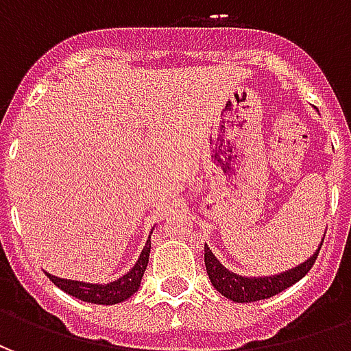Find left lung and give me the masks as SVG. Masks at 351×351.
<instances>
[{"label": "left lung", "instance_id": "1", "mask_svg": "<svg viewBox=\"0 0 351 351\" xmlns=\"http://www.w3.org/2000/svg\"><path fill=\"white\" fill-rule=\"evenodd\" d=\"M322 244H324V239H322V243L317 246V250L308 259H304L302 263H299L293 269L278 272V274H271V276H241L237 272L229 271L228 267H223L220 263V259L216 258L213 250L205 244L206 272H208V278L213 282V286L216 287V291H220L223 297H228L231 301H263V299H269L272 295H278L280 291L293 286L295 282H299L312 269Z\"/></svg>", "mask_w": 351, "mask_h": 351}]
</instances>
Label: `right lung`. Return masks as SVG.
I'll return each mask as SVG.
<instances>
[{
	"label": "right lung",
	"mask_w": 351,
	"mask_h": 351,
	"mask_svg": "<svg viewBox=\"0 0 351 351\" xmlns=\"http://www.w3.org/2000/svg\"><path fill=\"white\" fill-rule=\"evenodd\" d=\"M148 258H150V241H146L145 248L141 252L137 263L133 265V269L108 284H88V282H80V280L60 278L50 272H47V276L52 280L54 286L64 289L65 293L77 297L80 301L93 302V304H118V302L130 299L131 295L141 287V280L146 271Z\"/></svg>",
	"instance_id": "right-lung-1"
}]
</instances>
